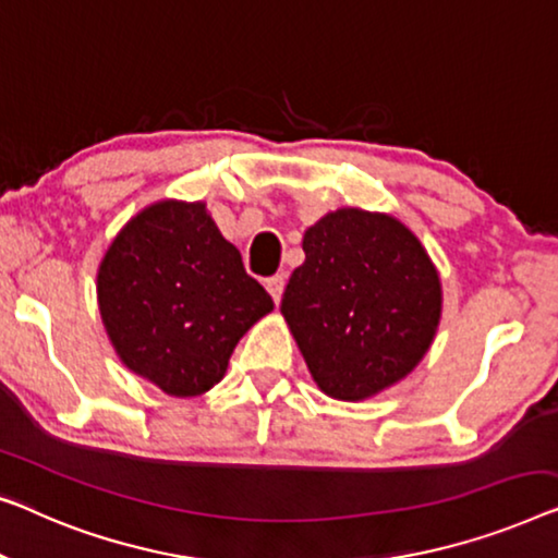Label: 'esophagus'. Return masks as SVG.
Here are the masks:
<instances>
[{"instance_id":"34e87169","label":"esophagus","mask_w":558,"mask_h":558,"mask_svg":"<svg viewBox=\"0 0 558 558\" xmlns=\"http://www.w3.org/2000/svg\"><path fill=\"white\" fill-rule=\"evenodd\" d=\"M265 288H268V293L272 295V301L280 303L282 290H286V272H278V276H272V278L265 280Z\"/></svg>"}]
</instances>
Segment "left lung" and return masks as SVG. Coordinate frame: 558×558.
<instances>
[{"instance_id": "left-lung-1", "label": "left lung", "mask_w": 558, "mask_h": 558, "mask_svg": "<svg viewBox=\"0 0 558 558\" xmlns=\"http://www.w3.org/2000/svg\"><path fill=\"white\" fill-rule=\"evenodd\" d=\"M280 313L324 395L361 402L402 381L435 339L442 286L410 227L381 211H328L303 234Z\"/></svg>"}]
</instances>
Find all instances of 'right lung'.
I'll return each instance as SVG.
<instances>
[{
    "mask_svg": "<svg viewBox=\"0 0 558 558\" xmlns=\"http://www.w3.org/2000/svg\"><path fill=\"white\" fill-rule=\"evenodd\" d=\"M100 318L133 374L197 397L227 372L272 298L222 238L204 202L163 199L116 234L98 268Z\"/></svg>",
    "mask_w": 558,
    "mask_h": 558,
    "instance_id": "1",
    "label": "right lung"
}]
</instances>
